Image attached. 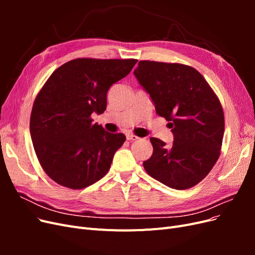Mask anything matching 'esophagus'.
<instances>
[{
    "label": "esophagus",
    "instance_id": "1",
    "mask_svg": "<svg viewBox=\"0 0 255 255\" xmlns=\"http://www.w3.org/2000/svg\"><path fill=\"white\" fill-rule=\"evenodd\" d=\"M127 139L129 141H134V140L139 139V137L134 135V134H127Z\"/></svg>",
    "mask_w": 255,
    "mask_h": 255
}]
</instances>
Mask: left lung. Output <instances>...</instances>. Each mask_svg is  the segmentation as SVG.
I'll list each match as a JSON object with an SVG mask.
<instances>
[{
  "instance_id": "obj_1",
  "label": "left lung",
  "mask_w": 255,
  "mask_h": 255,
  "mask_svg": "<svg viewBox=\"0 0 255 255\" xmlns=\"http://www.w3.org/2000/svg\"><path fill=\"white\" fill-rule=\"evenodd\" d=\"M156 113L169 123L173 144L151 137L152 156L143 168L173 189H188L210 173L220 155L225 114L217 95L195 68L140 60L134 70Z\"/></svg>"
}]
</instances>
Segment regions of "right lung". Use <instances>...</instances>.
Listing matches in <instances>:
<instances>
[{
    "mask_svg": "<svg viewBox=\"0 0 255 255\" xmlns=\"http://www.w3.org/2000/svg\"><path fill=\"white\" fill-rule=\"evenodd\" d=\"M137 59L76 58L54 71L35 99L29 130L38 160L61 186L82 189L109 172L126 141L92 123L106 110L107 91L130 72Z\"/></svg>",
    "mask_w": 255,
    "mask_h": 255,
    "instance_id": "right-lung-1",
    "label": "right lung"
}]
</instances>
